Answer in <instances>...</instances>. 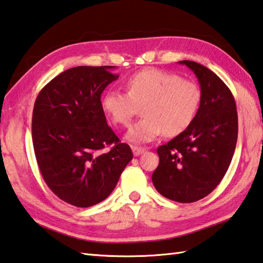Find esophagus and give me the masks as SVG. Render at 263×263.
<instances>
[{
  "mask_svg": "<svg viewBox=\"0 0 263 263\" xmlns=\"http://www.w3.org/2000/svg\"><path fill=\"white\" fill-rule=\"evenodd\" d=\"M132 152H133V155L139 156V155H141L142 153L146 152V148L145 147H139V146H132Z\"/></svg>",
  "mask_w": 263,
  "mask_h": 263,
  "instance_id": "34e87169",
  "label": "esophagus"
}]
</instances>
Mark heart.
I'll return each mask as SVG.
<instances>
[{
    "mask_svg": "<svg viewBox=\"0 0 263 263\" xmlns=\"http://www.w3.org/2000/svg\"><path fill=\"white\" fill-rule=\"evenodd\" d=\"M125 89L126 92L107 90L101 97V108L114 124L127 126L142 106V118L126 135L128 141L136 143L151 142L163 133L181 135L193 124L202 101L196 82L158 68L132 74Z\"/></svg>",
    "mask_w": 263,
    "mask_h": 263,
    "instance_id": "1",
    "label": "heart"
}]
</instances>
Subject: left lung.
Instances as JSON below:
<instances>
[{
    "label": "left lung",
    "mask_w": 263,
    "mask_h": 263,
    "mask_svg": "<svg viewBox=\"0 0 263 263\" xmlns=\"http://www.w3.org/2000/svg\"><path fill=\"white\" fill-rule=\"evenodd\" d=\"M197 76L202 101L186 131L159 146L153 173L157 192L179 203H193L217 188L230 165L238 136L236 102L229 87L206 67L179 61Z\"/></svg>",
    "instance_id": "obj_1"
}]
</instances>
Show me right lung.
I'll return each instance as SVG.
<instances>
[{"label": "right lung", "mask_w": 263, "mask_h": 263, "mask_svg": "<svg viewBox=\"0 0 263 263\" xmlns=\"http://www.w3.org/2000/svg\"><path fill=\"white\" fill-rule=\"evenodd\" d=\"M112 68L67 69L40 91L34 105L32 137L41 174L54 195L77 208L109 196L133 158L101 108L102 91L118 79Z\"/></svg>", "instance_id": "add662e5"}]
</instances>
